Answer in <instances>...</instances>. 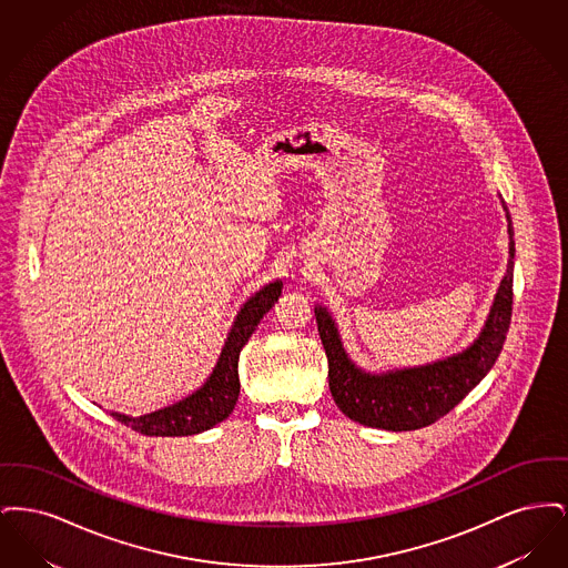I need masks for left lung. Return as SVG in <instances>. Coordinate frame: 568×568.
<instances>
[{
    "label": "left lung",
    "instance_id": "1",
    "mask_svg": "<svg viewBox=\"0 0 568 568\" xmlns=\"http://www.w3.org/2000/svg\"><path fill=\"white\" fill-rule=\"evenodd\" d=\"M503 209L509 221L507 274L500 281L481 334L464 352L426 366L373 375L353 364L332 315L324 306H315L317 329L327 355L329 392L349 419L392 433L426 428L447 415L491 371L503 352L514 311V225L505 202Z\"/></svg>",
    "mask_w": 568,
    "mask_h": 568
}]
</instances>
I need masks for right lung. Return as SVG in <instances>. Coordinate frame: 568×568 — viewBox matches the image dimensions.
Masks as SVG:
<instances>
[{"label": "right lung", "mask_w": 568, "mask_h": 568, "mask_svg": "<svg viewBox=\"0 0 568 568\" xmlns=\"http://www.w3.org/2000/svg\"><path fill=\"white\" fill-rule=\"evenodd\" d=\"M283 283L274 281L262 287L255 296L248 297L236 315L234 325L227 334V341L216 359V366L206 378V383L190 394L187 398L153 410L149 415L130 417L123 413H110L116 422L125 424L135 433L144 436H191V434L211 430L219 422H223L236 406L241 394L239 378V357L246 341L255 332L262 317L271 311L274 302L281 296Z\"/></svg>", "instance_id": "right-lung-1"}]
</instances>
